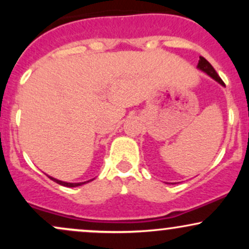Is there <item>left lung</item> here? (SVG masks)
<instances>
[{
  "instance_id": "1",
  "label": "left lung",
  "mask_w": 249,
  "mask_h": 249,
  "mask_svg": "<svg viewBox=\"0 0 249 249\" xmlns=\"http://www.w3.org/2000/svg\"><path fill=\"white\" fill-rule=\"evenodd\" d=\"M199 58H200L199 59V63H198V68H199V69L204 71V72H206L208 76H211L213 79H215L216 82H219L220 84L224 85V87H225L224 81H222V79L220 78L218 73H216V71L214 70V68L212 67V65H211V63L208 62L206 58H204V57H202V56H200Z\"/></svg>"
}]
</instances>
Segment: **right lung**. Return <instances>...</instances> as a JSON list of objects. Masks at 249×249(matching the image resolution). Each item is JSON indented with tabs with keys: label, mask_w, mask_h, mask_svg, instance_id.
<instances>
[{
	"label": "right lung",
	"mask_w": 249,
	"mask_h": 249,
	"mask_svg": "<svg viewBox=\"0 0 249 249\" xmlns=\"http://www.w3.org/2000/svg\"><path fill=\"white\" fill-rule=\"evenodd\" d=\"M48 177H49V176H48ZM49 178H50L51 180H53V181H55V182H57V184L63 185V186H67V187H76V186H81V185L85 184V182H77V184H72V182L61 181V180H57V179H55V178H53V177H49ZM89 181H91V180H89ZM89 181H87V182H89Z\"/></svg>",
	"instance_id": "add662e5"
}]
</instances>
